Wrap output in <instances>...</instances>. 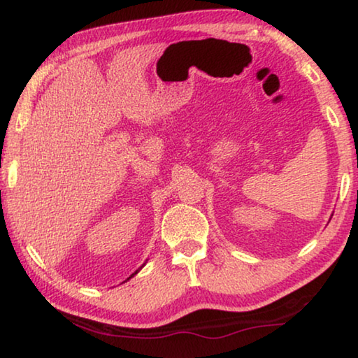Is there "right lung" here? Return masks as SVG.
Instances as JSON below:
<instances>
[{
	"label": "right lung",
	"instance_id": "add662e5",
	"mask_svg": "<svg viewBox=\"0 0 358 358\" xmlns=\"http://www.w3.org/2000/svg\"><path fill=\"white\" fill-rule=\"evenodd\" d=\"M144 266H145V264H142V267H144ZM142 267H141V268H142ZM141 268H137V271H136V272H134L133 275H131V277H129V278H133V277H134V275H136L137 272H139V271H141ZM129 278H128V280H129Z\"/></svg>",
	"mask_w": 358,
	"mask_h": 358
}]
</instances>
